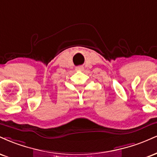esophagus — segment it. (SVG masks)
<instances>
[{"label":"esophagus","instance_id":"1","mask_svg":"<svg viewBox=\"0 0 157 157\" xmlns=\"http://www.w3.org/2000/svg\"><path fill=\"white\" fill-rule=\"evenodd\" d=\"M75 70H76L77 71H84V67H83L82 66H78V67L75 68Z\"/></svg>","mask_w":157,"mask_h":157}]
</instances>
